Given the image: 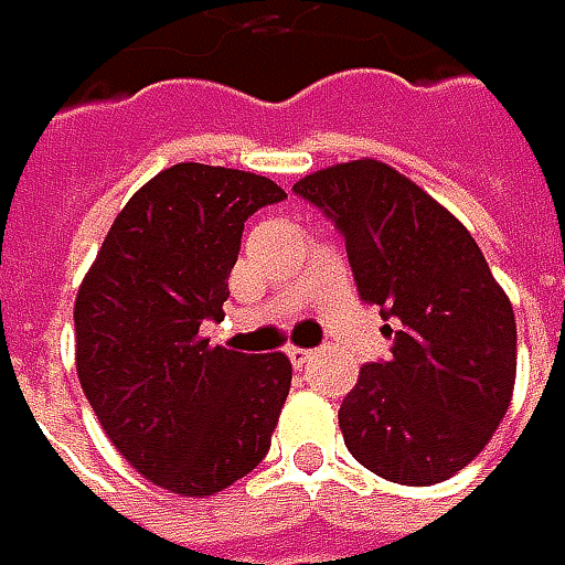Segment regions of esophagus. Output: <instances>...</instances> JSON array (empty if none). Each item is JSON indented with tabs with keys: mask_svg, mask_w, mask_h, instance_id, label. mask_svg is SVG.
I'll list each match as a JSON object with an SVG mask.
<instances>
[{
	"mask_svg": "<svg viewBox=\"0 0 565 565\" xmlns=\"http://www.w3.org/2000/svg\"><path fill=\"white\" fill-rule=\"evenodd\" d=\"M286 355H289V361H292L295 367H305L308 361L315 359V352H311V349H298V345H289V349H286Z\"/></svg>",
	"mask_w": 565,
	"mask_h": 565,
	"instance_id": "34e87169",
	"label": "esophagus"
}]
</instances>
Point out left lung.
<instances>
[{"label":"left lung","instance_id":"left-lung-1","mask_svg":"<svg viewBox=\"0 0 565 565\" xmlns=\"http://www.w3.org/2000/svg\"><path fill=\"white\" fill-rule=\"evenodd\" d=\"M345 238L364 305L393 317V359L342 399L349 452L393 484L452 478L488 446L515 386V315L478 242L424 188L380 160L295 182Z\"/></svg>","mask_w":565,"mask_h":565}]
</instances>
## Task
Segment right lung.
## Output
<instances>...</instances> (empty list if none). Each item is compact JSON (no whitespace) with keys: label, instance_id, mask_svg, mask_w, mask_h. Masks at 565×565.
<instances>
[{"label":"right lung","instance_id":"obj_1","mask_svg":"<svg viewBox=\"0 0 565 565\" xmlns=\"http://www.w3.org/2000/svg\"><path fill=\"white\" fill-rule=\"evenodd\" d=\"M282 198L257 172L169 166L121 206L77 289V380L157 488L220 493L270 449L292 364L210 345L201 323L223 317L245 220Z\"/></svg>","mask_w":565,"mask_h":565}]
</instances>
